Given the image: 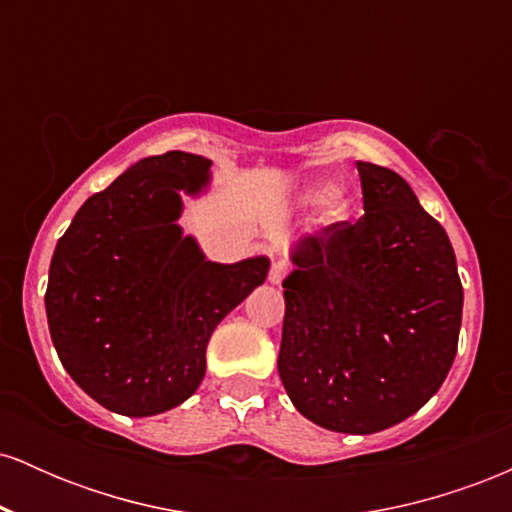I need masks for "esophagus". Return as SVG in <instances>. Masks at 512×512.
I'll list each match as a JSON object with an SVG mask.
<instances>
[{
  "label": "esophagus",
  "mask_w": 512,
  "mask_h": 512,
  "mask_svg": "<svg viewBox=\"0 0 512 512\" xmlns=\"http://www.w3.org/2000/svg\"><path fill=\"white\" fill-rule=\"evenodd\" d=\"M286 274H289V262L274 260L272 269H269V281H272V284H281V281L286 279Z\"/></svg>",
  "instance_id": "obj_1"
}]
</instances>
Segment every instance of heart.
<instances>
[{
  "label": "heart",
  "instance_id": "1",
  "mask_svg": "<svg viewBox=\"0 0 512 512\" xmlns=\"http://www.w3.org/2000/svg\"><path fill=\"white\" fill-rule=\"evenodd\" d=\"M322 197H325V187H313V190L305 192V202L308 204H317L322 202ZM349 214V202H346L344 197H332L330 202H327V216L330 219H344V216Z\"/></svg>",
  "mask_w": 512,
  "mask_h": 512
}]
</instances>
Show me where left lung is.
<instances>
[{
	"label": "left lung",
	"instance_id": "1",
	"mask_svg": "<svg viewBox=\"0 0 512 512\" xmlns=\"http://www.w3.org/2000/svg\"><path fill=\"white\" fill-rule=\"evenodd\" d=\"M363 211L296 245L279 378L339 433H378L438 392L455 361L462 281L445 228L395 170L356 163Z\"/></svg>",
	"mask_w": 512,
	"mask_h": 512
}]
</instances>
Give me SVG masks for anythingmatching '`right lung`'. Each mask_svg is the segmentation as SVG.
<instances>
[{"label":"right lung","mask_w":512,"mask_h":512,"mask_svg":"<svg viewBox=\"0 0 512 512\" xmlns=\"http://www.w3.org/2000/svg\"><path fill=\"white\" fill-rule=\"evenodd\" d=\"M209 166L185 151L142 158L57 240L52 344L74 383L117 414L154 416L195 395L211 332L267 279V257L207 262L175 223L180 192H199Z\"/></svg>","instance_id":"1"}]
</instances>
